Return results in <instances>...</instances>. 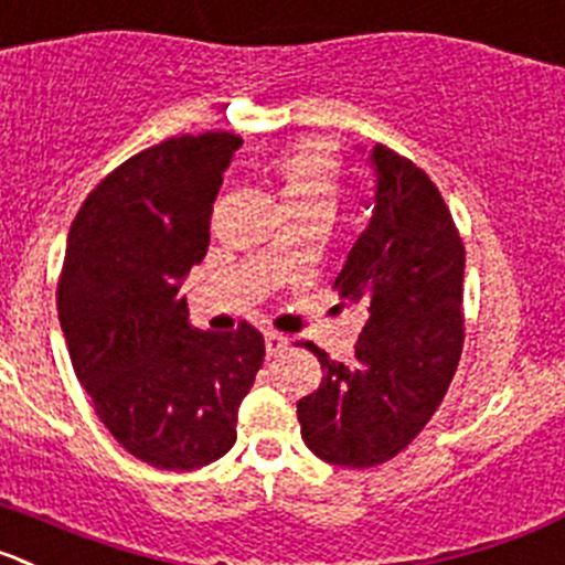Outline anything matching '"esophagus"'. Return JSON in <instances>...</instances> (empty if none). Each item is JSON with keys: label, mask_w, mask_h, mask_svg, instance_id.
Returning a JSON list of instances; mask_svg holds the SVG:
<instances>
[{"label": "esophagus", "mask_w": 565, "mask_h": 565, "mask_svg": "<svg viewBox=\"0 0 565 565\" xmlns=\"http://www.w3.org/2000/svg\"><path fill=\"white\" fill-rule=\"evenodd\" d=\"M265 345H267V356H278L287 351L289 340L284 334H278V331H265Z\"/></svg>", "instance_id": "34e87169"}]
</instances>
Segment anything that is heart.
<instances>
[{"instance_id": "b5f03b06", "label": "heart", "mask_w": 565, "mask_h": 565, "mask_svg": "<svg viewBox=\"0 0 565 565\" xmlns=\"http://www.w3.org/2000/svg\"><path fill=\"white\" fill-rule=\"evenodd\" d=\"M284 209L326 205L331 209L340 189V163L320 145H298L273 161Z\"/></svg>"}]
</instances>
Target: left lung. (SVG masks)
<instances>
[{"label": "left lung", "instance_id": "1", "mask_svg": "<svg viewBox=\"0 0 565 565\" xmlns=\"http://www.w3.org/2000/svg\"><path fill=\"white\" fill-rule=\"evenodd\" d=\"M371 161V225L334 281L340 307L367 312L365 329L351 365L307 342L323 382L298 402L303 443L342 468L382 466L407 449L440 407L466 340V247L449 205L409 158L379 145Z\"/></svg>", "mask_w": 565, "mask_h": 565}]
</instances>
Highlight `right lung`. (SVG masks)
I'll list each match as a JSON object with an SVG mask.
<instances>
[{"label": "right lung", "mask_w": 565, "mask_h": 565, "mask_svg": "<svg viewBox=\"0 0 565 565\" xmlns=\"http://www.w3.org/2000/svg\"><path fill=\"white\" fill-rule=\"evenodd\" d=\"M242 136H175L88 192L66 239L57 318L77 382L125 451L167 471L228 455L265 337L189 326L181 278L209 250L214 198Z\"/></svg>", "instance_id": "1"}]
</instances>
